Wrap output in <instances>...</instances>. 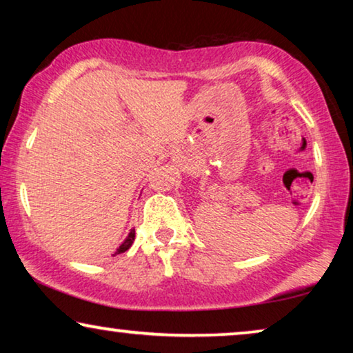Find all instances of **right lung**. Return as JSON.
<instances>
[{"label":"right lung","mask_w":353,"mask_h":353,"mask_svg":"<svg viewBox=\"0 0 353 353\" xmlns=\"http://www.w3.org/2000/svg\"><path fill=\"white\" fill-rule=\"evenodd\" d=\"M133 241H134V230H132V231H130L128 238H127V239H125V243H123L122 245H120V248L117 249V252H115L114 255H117V254H122V252H125V250H128L130 248H132Z\"/></svg>","instance_id":"right-lung-1"}]
</instances>
